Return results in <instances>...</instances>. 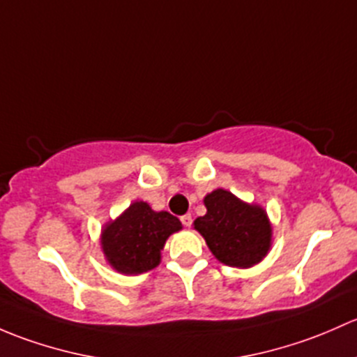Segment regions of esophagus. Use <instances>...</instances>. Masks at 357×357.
Segmentation results:
<instances>
[{
  "label": "esophagus",
  "mask_w": 357,
  "mask_h": 357,
  "mask_svg": "<svg viewBox=\"0 0 357 357\" xmlns=\"http://www.w3.org/2000/svg\"><path fill=\"white\" fill-rule=\"evenodd\" d=\"M180 222H182L185 227H190V225H192V216H190V215L180 216Z\"/></svg>",
  "instance_id": "esophagus-1"
}]
</instances>
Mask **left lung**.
<instances>
[{
    "label": "left lung",
    "instance_id": "8db88e82",
    "mask_svg": "<svg viewBox=\"0 0 357 357\" xmlns=\"http://www.w3.org/2000/svg\"><path fill=\"white\" fill-rule=\"evenodd\" d=\"M208 213L194 222L216 259L229 266L249 268L266 256L271 227L263 208L245 204L223 189L204 197Z\"/></svg>",
    "mask_w": 357,
    "mask_h": 357
}]
</instances>
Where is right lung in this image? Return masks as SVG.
Instances as JSON below:
<instances>
[{"instance_id": "add662e5", "label": "right lung", "mask_w": 357, "mask_h": 357, "mask_svg": "<svg viewBox=\"0 0 357 357\" xmlns=\"http://www.w3.org/2000/svg\"><path fill=\"white\" fill-rule=\"evenodd\" d=\"M180 229L182 223L177 216L168 211H153L148 203L137 201L120 218L105 227L102 252L116 271L144 273L160 264L165 242Z\"/></svg>"}]
</instances>
